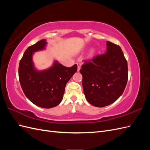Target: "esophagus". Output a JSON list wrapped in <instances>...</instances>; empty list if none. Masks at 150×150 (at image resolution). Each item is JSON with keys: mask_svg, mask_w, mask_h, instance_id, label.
<instances>
[{"mask_svg": "<svg viewBox=\"0 0 150 150\" xmlns=\"http://www.w3.org/2000/svg\"><path fill=\"white\" fill-rule=\"evenodd\" d=\"M77 65H78V71H79L80 70V68H81V63L78 62H77Z\"/></svg>", "mask_w": 150, "mask_h": 150, "instance_id": "34e87169", "label": "esophagus"}]
</instances>
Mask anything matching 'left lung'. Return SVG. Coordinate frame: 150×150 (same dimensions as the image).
<instances>
[{"label":"left lung","mask_w":150,"mask_h":150,"mask_svg":"<svg viewBox=\"0 0 150 150\" xmlns=\"http://www.w3.org/2000/svg\"><path fill=\"white\" fill-rule=\"evenodd\" d=\"M106 52L84 60L80 69L87 101L102 108L115 102L126 88L128 63L118 45L107 41Z\"/></svg>","instance_id":"obj_1"}]
</instances>
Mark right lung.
<instances>
[{
    "label": "right lung",
    "mask_w": 150,
    "mask_h": 150,
    "mask_svg": "<svg viewBox=\"0 0 150 150\" xmlns=\"http://www.w3.org/2000/svg\"><path fill=\"white\" fill-rule=\"evenodd\" d=\"M46 44L42 39L25 50L19 62V79L25 96L33 104L44 108L57 106L63 98L67 83L77 71L78 66L65 67L57 62L49 69L36 71L32 61L34 52Z\"/></svg>",
    "instance_id": "right-lung-1"
}]
</instances>
